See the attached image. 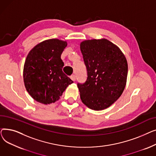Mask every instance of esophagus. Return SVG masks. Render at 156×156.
<instances>
[{"mask_svg":"<svg viewBox=\"0 0 156 156\" xmlns=\"http://www.w3.org/2000/svg\"><path fill=\"white\" fill-rule=\"evenodd\" d=\"M70 78H71L73 81H75L76 80V76H75V75H72L70 76Z\"/></svg>","mask_w":156,"mask_h":156,"instance_id":"obj_1","label":"esophagus"}]
</instances>
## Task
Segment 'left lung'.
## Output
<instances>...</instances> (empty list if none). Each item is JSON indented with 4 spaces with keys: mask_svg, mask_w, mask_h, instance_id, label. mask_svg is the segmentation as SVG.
Instances as JSON below:
<instances>
[{
    "mask_svg": "<svg viewBox=\"0 0 156 156\" xmlns=\"http://www.w3.org/2000/svg\"><path fill=\"white\" fill-rule=\"evenodd\" d=\"M80 50L87 71L85 82L77 84L81 100L91 109H105L119 99L125 88L126 57L118 47L105 38L85 40Z\"/></svg>",
    "mask_w": 156,
    "mask_h": 156,
    "instance_id": "8db88e82",
    "label": "left lung"
}]
</instances>
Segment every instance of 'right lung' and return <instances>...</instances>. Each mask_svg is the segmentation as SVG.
Returning a JSON list of instances; mask_svg holds the SVG:
<instances>
[{"mask_svg": "<svg viewBox=\"0 0 156 156\" xmlns=\"http://www.w3.org/2000/svg\"><path fill=\"white\" fill-rule=\"evenodd\" d=\"M67 46L66 41L49 39L35 46L24 64L23 79L28 94L44 104L54 103L73 81L62 72L61 55Z\"/></svg>", "mask_w": 156, "mask_h": 156, "instance_id": "obj_1", "label": "right lung"}]
</instances>
